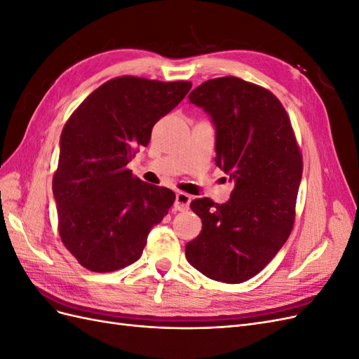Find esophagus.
Segmentation results:
<instances>
[{"mask_svg":"<svg viewBox=\"0 0 359 359\" xmlns=\"http://www.w3.org/2000/svg\"><path fill=\"white\" fill-rule=\"evenodd\" d=\"M190 202H191V196L187 193L184 191H178L177 196H175V210L178 211H186L189 206H190Z\"/></svg>","mask_w":359,"mask_h":359,"instance_id":"obj_1","label":"esophagus"}]
</instances>
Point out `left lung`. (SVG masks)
<instances>
[{"label":"left lung","mask_w":359,"mask_h":359,"mask_svg":"<svg viewBox=\"0 0 359 359\" xmlns=\"http://www.w3.org/2000/svg\"><path fill=\"white\" fill-rule=\"evenodd\" d=\"M215 126V165L235 181L231 199H194L202 231L186 245L189 264L222 283H243L283 247L295 222L302 154L289 115L264 86L235 76L189 95Z\"/></svg>","instance_id":"left-lung-1"}]
</instances>
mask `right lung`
<instances>
[{"mask_svg":"<svg viewBox=\"0 0 359 359\" xmlns=\"http://www.w3.org/2000/svg\"><path fill=\"white\" fill-rule=\"evenodd\" d=\"M190 88L189 81L119 76L67 119L52 190L61 241L83 268L112 273L136 262L175 202L172 190L144 182L127 165Z\"/></svg>","mask_w":359,"mask_h":359,"instance_id":"add662e5","label":"right lung"}]
</instances>
